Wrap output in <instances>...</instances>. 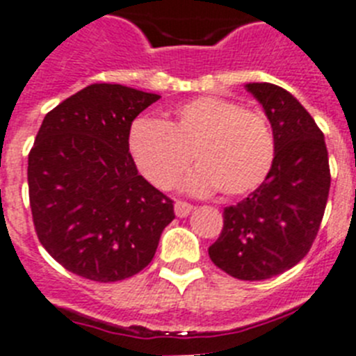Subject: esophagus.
Listing matches in <instances>:
<instances>
[{
    "label": "esophagus",
    "mask_w": 356,
    "mask_h": 356,
    "mask_svg": "<svg viewBox=\"0 0 356 356\" xmlns=\"http://www.w3.org/2000/svg\"><path fill=\"white\" fill-rule=\"evenodd\" d=\"M173 208H175V215H177V217H188L193 210V206L190 204V202H184V201H175Z\"/></svg>",
    "instance_id": "1"
}]
</instances>
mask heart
<instances>
[{
	"label": "heart",
	"mask_w": 356,
	"mask_h": 356,
	"mask_svg": "<svg viewBox=\"0 0 356 356\" xmlns=\"http://www.w3.org/2000/svg\"><path fill=\"white\" fill-rule=\"evenodd\" d=\"M128 146L143 175L161 190L177 183L193 154L199 166L186 179V190L204 193L219 188L224 197L253 192L275 159V139L264 115L215 95L177 104L166 122L136 119Z\"/></svg>",
	"instance_id": "heart-1"
}]
</instances>
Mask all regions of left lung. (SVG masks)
<instances>
[{
    "instance_id": "1",
    "label": "left lung",
    "mask_w": 356,
    "mask_h": 356,
    "mask_svg": "<svg viewBox=\"0 0 356 356\" xmlns=\"http://www.w3.org/2000/svg\"><path fill=\"white\" fill-rule=\"evenodd\" d=\"M273 128L275 159L262 184L224 208L219 238L208 248L217 268L241 280L284 273L315 241L331 173L324 134L302 104L271 83H248Z\"/></svg>"
}]
</instances>
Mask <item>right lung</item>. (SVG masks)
<instances>
[{
  "mask_svg": "<svg viewBox=\"0 0 356 356\" xmlns=\"http://www.w3.org/2000/svg\"><path fill=\"white\" fill-rule=\"evenodd\" d=\"M161 95L95 83L50 110L29 154L40 243L72 273L118 282L150 264L173 201L139 175L128 136Z\"/></svg>",
  "mask_w": 356,
  "mask_h": 356,
  "instance_id": "1",
  "label": "right lung"
}]
</instances>
